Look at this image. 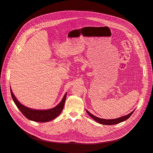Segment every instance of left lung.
I'll use <instances>...</instances> for the list:
<instances>
[{
	"instance_id": "obj_1",
	"label": "left lung",
	"mask_w": 153,
	"mask_h": 153,
	"mask_svg": "<svg viewBox=\"0 0 153 153\" xmlns=\"http://www.w3.org/2000/svg\"><path fill=\"white\" fill-rule=\"evenodd\" d=\"M134 111V110L133 111H131V113H130L129 114H128L125 116H123L122 117H119L118 118H115V119H108V120H107V119H102V118L95 117L94 115H92V114H91L89 111L86 110L87 113L89 114V115L92 119H94L95 122H98L100 124L106 125H115V124H118V123H121L122 122L125 121V120H126L127 119H128L130 117V116L132 115V114L133 113Z\"/></svg>"
}]
</instances>
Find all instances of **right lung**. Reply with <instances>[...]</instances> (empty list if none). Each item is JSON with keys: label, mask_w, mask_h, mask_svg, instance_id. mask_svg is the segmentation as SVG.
I'll return each instance as SVG.
<instances>
[{"label": "right lung", "mask_w": 153, "mask_h": 153, "mask_svg": "<svg viewBox=\"0 0 153 153\" xmlns=\"http://www.w3.org/2000/svg\"><path fill=\"white\" fill-rule=\"evenodd\" d=\"M10 93L12 99L15 103L16 106L20 110L23 115L27 118L28 120L36 122H48L57 117L63 109L64 103H65L67 92L64 95L62 100L59 104L54 108L48 110H36L28 108L22 105L19 101L16 99L15 96L12 92L10 88Z\"/></svg>", "instance_id": "obj_1"}]
</instances>
